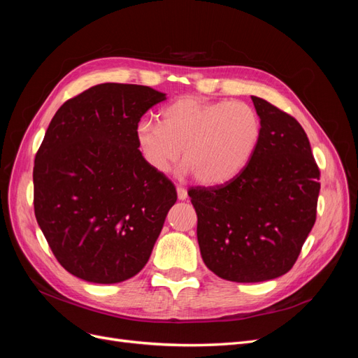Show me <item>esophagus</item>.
Here are the masks:
<instances>
[{
	"mask_svg": "<svg viewBox=\"0 0 358 358\" xmlns=\"http://www.w3.org/2000/svg\"><path fill=\"white\" fill-rule=\"evenodd\" d=\"M176 191H178V199L179 200H187L188 199V192L183 187H178Z\"/></svg>",
	"mask_w": 358,
	"mask_h": 358,
	"instance_id": "esophagus-1",
	"label": "esophagus"
}]
</instances>
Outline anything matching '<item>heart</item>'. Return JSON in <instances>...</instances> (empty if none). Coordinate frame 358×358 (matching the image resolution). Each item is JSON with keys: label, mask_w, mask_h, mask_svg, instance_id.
Listing matches in <instances>:
<instances>
[{"label": "heart", "mask_w": 358, "mask_h": 358, "mask_svg": "<svg viewBox=\"0 0 358 358\" xmlns=\"http://www.w3.org/2000/svg\"><path fill=\"white\" fill-rule=\"evenodd\" d=\"M263 133L262 117L245 101H204L180 96L159 112V124L140 121V155L157 173H169L178 159L204 185H220L248 166Z\"/></svg>", "instance_id": "obj_1"}]
</instances>
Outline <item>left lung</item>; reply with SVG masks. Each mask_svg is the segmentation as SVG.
<instances>
[{
	"label": "left lung",
	"instance_id": "1",
	"mask_svg": "<svg viewBox=\"0 0 358 358\" xmlns=\"http://www.w3.org/2000/svg\"><path fill=\"white\" fill-rule=\"evenodd\" d=\"M263 133L248 166L229 182L191 188L204 264L233 282H263L294 266L317 218L320 170L305 129L251 96Z\"/></svg>",
	"mask_w": 358,
	"mask_h": 358
}]
</instances>
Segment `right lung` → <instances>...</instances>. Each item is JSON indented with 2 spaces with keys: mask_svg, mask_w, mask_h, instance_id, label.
Wrapping results in <instances>:
<instances>
[{
  "mask_svg": "<svg viewBox=\"0 0 358 358\" xmlns=\"http://www.w3.org/2000/svg\"><path fill=\"white\" fill-rule=\"evenodd\" d=\"M166 94L101 83L64 103L34 161V212L59 264L83 280L117 284L145 267L178 200L140 155L136 127Z\"/></svg>",
  "mask_w": 358,
  "mask_h": 358,
  "instance_id": "right-lung-1",
  "label": "right lung"
}]
</instances>
